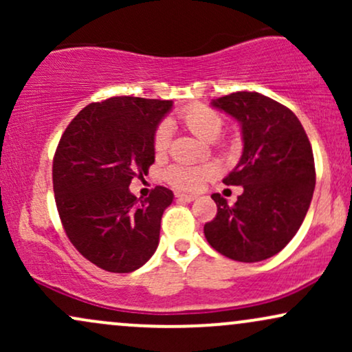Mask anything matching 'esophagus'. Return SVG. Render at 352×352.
Here are the masks:
<instances>
[{
  "label": "esophagus",
  "mask_w": 352,
  "mask_h": 352,
  "mask_svg": "<svg viewBox=\"0 0 352 352\" xmlns=\"http://www.w3.org/2000/svg\"><path fill=\"white\" fill-rule=\"evenodd\" d=\"M175 199H177V200H182V201H193V200H195V197H193V195H187V193L177 192V193H175Z\"/></svg>",
  "instance_id": "1"
}]
</instances>
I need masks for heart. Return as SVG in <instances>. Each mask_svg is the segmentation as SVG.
Here are the masks:
<instances>
[{"mask_svg": "<svg viewBox=\"0 0 352 352\" xmlns=\"http://www.w3.org/2000/svg\"><path fill=\"white\" fill-rule=\"evenodd\" d=\"M182 122L204 142L212 144L220 139L223 132V119L213 109L205 106H192L185 109L180 116ZM170 144V127L167 122H162L153 134V152L157 157H162L167 152ZM215 175V170L210 165L204 167H187V165H172L164 172V179L179 190L195 192L208 179Z\"/></svg>", "mask_w": 352, "mask_h": 352, "instance_id": "b5f03b06", "label": "heart"}]
</instances>
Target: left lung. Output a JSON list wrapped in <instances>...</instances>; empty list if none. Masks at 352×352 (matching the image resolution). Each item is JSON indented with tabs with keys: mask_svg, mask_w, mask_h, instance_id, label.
I'll return each instance as SVG.
<instances>
[{
	"mask_svg": "<svg viewBox=\"0 0 352 352\" xmlns=\"http://www.w3.org/2000/svg\"><path fill=\"white\" fill-rule=\"evenodd\" d=\"M212 107L241 127L243 152L223 184L243 193L233 207L213 193L217 217L205 223V238L232 260L263 261L292 241L308 213L316 185L308 135L288 107L260 92H233Z\"/></svg>",
	"mask_w": 352,
	"mask_h": 352,
	"instance_id": "left-lung-1",
	"label": "left lung"
}]
</instances>
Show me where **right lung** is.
Wrapping results in <instances>:
<instances>
[{"label": "right lung", "mask_w": 352, "mask_h": 352, "mask_svg": "<svg viewBox=\"0 0 352 352\" xmlns=\"http://www.w3.org/2000/svg\"><path fill=\"white\" fill-rule=\"evenodd\" d=\"M172 100L111 98L89 104L60 137L52 185L60 221L76 250L112 273H131L159 246L160 220L172 190L147 199L129 190L155 160L153 134Z\"/></svg>", "instance_id": "obj_1"}]
</instances>
